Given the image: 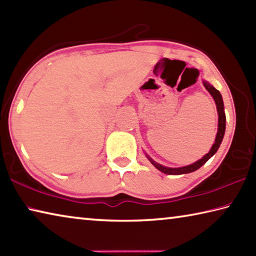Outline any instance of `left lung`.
Returning a JSON list of instances; mask_svg holds the SVG:
<instances>
[{"instance_id":"8db88e82","label":"left lung","mask_w":256,"mask_h":256,"mask_svg":"<svg viewBox=\"0 0 256 256\" xmlns=\"http://www.w3.org/2000/svg\"><path fill=\"white\" fill-rule=\"evenodd\" d=\"M204 86H205L206 90L210 92V95L212 96L214 100L216 103V108H217V113H218V132L216 136V140L215 143L212 144V146L207 154H205L202 156V159L198 160L197 162H194L192 164L186 166H181V168H168V166H164L160 164H158L153 159H151L150 156H146V158L148 159V161L156 166L158 170H160L161 172L166 174H190L194 172V171L198 170L202 164H205L206 162L210 159V158L215 154L217 152L218 148H220V143L222 141V138H224L225 134V128H226V116H225V112H224V103H222V98L220 92H218L215 87L212 85H210L208 82H202Z\"/></svg>"}]
</instances>
